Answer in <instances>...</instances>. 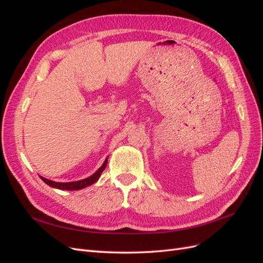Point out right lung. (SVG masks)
Masks as SVG:
<instances>
[{"label":"right lung","instance_id":"right-lung-1","mask_svg":"<svg viewBox=\"0 0 263 263\" xmlns=\"http://www.w3.org/2000/svg\"><path fill=\"white\" fill-rule=\"evenodd\" d=\"M106 164H107V158L105 159V161L103 162V164L101 165V168L98 169L97 172H94L92 176H90L89 178H85L83 180H79V181H73V182H55L52 180H48L44 177H41V179L46 183V184H48L51 187L54 189H59V190H67V191H78V190H81L84 189L86 186H90L92 185L93 183L97 182L99 180V178L101 177L102 172L104 171V169L106 168Z\"/></svg>","mask_w":263,"mask_h":263}]
</instances>
